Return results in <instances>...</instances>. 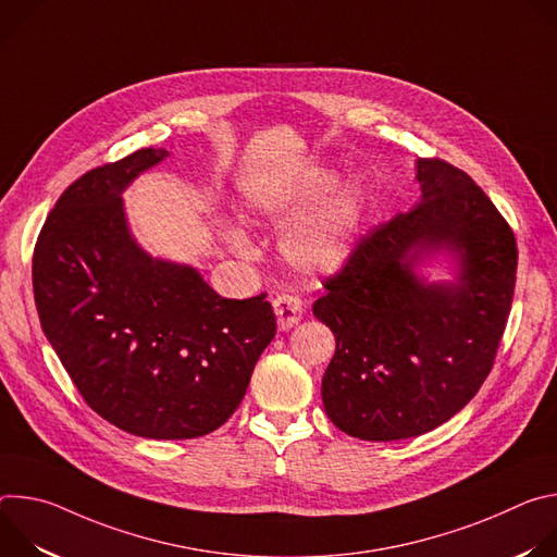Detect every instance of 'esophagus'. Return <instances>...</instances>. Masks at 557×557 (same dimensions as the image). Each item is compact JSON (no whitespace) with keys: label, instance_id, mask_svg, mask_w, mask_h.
Returning a JSON list of instances; mask_svg holds the SVG:
<instances>
[{"label":"esophagus","instance_id":"obj_1","mask_svg":"<svg viewBox=\"0 0 557 557\" xmlns=\"http://www.w3.org/2000/svg\"><path fill=\"white\" fill-rule=\"evenodd\" d=\"M273 310L277 314L280 331H290L295 324H299L304 314V304L295 295H277L273 299Z\"/></svg>","mask_w":557,"mask_h":557}]
</instances>
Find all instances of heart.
Masks as SVG:
<instances>
[{"label":"heart","mask_w":557,"mask_h":557,"mask_svg":"<svg viewBox=\"0 0 557 557\" xmlns=\"http://www.w3.org/2000/svg\"><path fill=\"white\" fill-rule=\"evenodd\" d=\"M335 183L337 174L333 170L308 163L253 198V211L269 220H284L322 198L282 237L286 262L310 277L331 275L348 262L366 215V191L361 185L346 183L333 190ZM226 243L237 256H256V245L243 228L228 226Z\"/></svg>","instance_id":"obj_1"}]
</instances>
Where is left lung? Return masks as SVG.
Masks as SVG:
<instances>
[{"label": "left lung", "mask_w": 557, "mask_h": 557, "mask_svg": "<svg viewBox=\"0 0 557 557\" xmlns=\"http://www.w3.org/2000/svg\"><path fill=\"white\" fill-rule=\"evenodd\" d=\"M421 200L361 237L312 304L337 342L322 379L329 419L361 441L421 436L487 379L511 310L516 237L465 172L419 158ZM436 255L453 280L418 273Z\"/></svg>", "instance_id": "left-lung-1"}]
</instances>
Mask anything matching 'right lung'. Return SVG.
I'll return each instance as SVG.
<instances>
[{"label": "right lung", "instance_id": "right-lung-1", "mask_svg": "<svg viewBox=\"0 0 557 557\" xmlns=\"http://www.w3.org/2000/svg\"><path fill=\"white\" fill-rule=\"evenodd\" d=\"M168 156L138 149L74 181L33 258L39 322L76 389L119 430L156 441L218 430L275 337L264 295L220 297L194 267L136 243L121 196Z\"/></svg>", "mask_w": 557, "mask_h": 557}]
</instances>
